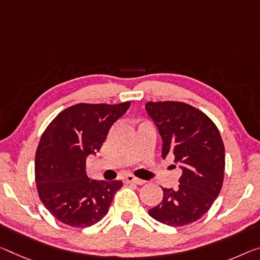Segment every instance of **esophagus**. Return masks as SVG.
I'll return each instance as SVG.
<instances>
[{
  "instance_id": "esophagus-1",
  "label": "esophagus",
  "mask_w": 260,
  "mask_h": 260,
  "mask_svg": "<svg viewBox=\"0 0 260 260\" xmlns=\"http://www.w3.org/2000/svg\"><path fill=\"white\" fill-rule=\"evenodd\" d=\"M125 182L126 183H134V184H137V185H143V184L146 183L145 180L139 179V178H137V177H134V176H132V175H128V176L125 177Z\"/></svg>"
}]
</instances>
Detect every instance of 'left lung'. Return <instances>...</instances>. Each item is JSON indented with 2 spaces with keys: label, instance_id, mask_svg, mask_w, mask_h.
<instances>
[{
  "label": "left lung",
  "instance_id": "8db88e82",
  "mask_svg": "<svg viewBox=\"0 0 260 260\" xmlns=\"http://www.w3.org/2000/svg\"><path fill=\"white\" fill-rule=\"evenodd\" d=\"M146 110L163 140L162 157L174 154L183 170L178 188H162L163 200L148 213L171 226L189 224L209 211L223 184L221 134L207 115L186 103L148 102Z\"/></svg>",
  "mask_w": 260,
  "mask_h": 260
}]
</instances>
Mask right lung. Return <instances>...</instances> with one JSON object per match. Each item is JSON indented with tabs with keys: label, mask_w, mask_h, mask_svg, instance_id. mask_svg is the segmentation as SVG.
<instances>
[{
	"label": "right lung",
	"mask_w": 260,
	"mask_h": 260,
	"mask_svg": "<svg viewBox=\"0 0 260 260\" xmlns=\"http://www.w3.org/2000/svg\"><path fill=\"white\" fill-rule=\"evenodd\" d=\"M129 105L80 103L60 112L45 129L36 152V184L41 203L56 220L85 228L109 212L122 182L89 178L85 160L101 149Z\"/></svg>",
	"instance_id": "right-lung-1"
}]
</instances>
